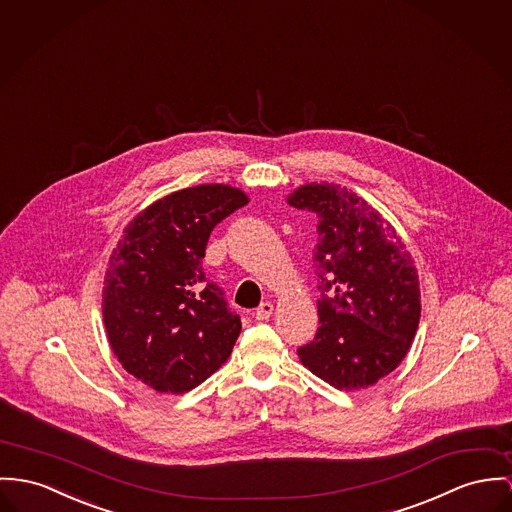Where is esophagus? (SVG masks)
Wrapping results in <instances>:
<instances>
[{
  "label": "esophagus",
  "mask_w": 512,
  "mask_h": 512,
  "mask_svg": "<svg viewBox=\"0 0 512 512\" xmlns=\"http://www.w3.org/2000/svg\"><path fill=\"white\" fill-rule=\"evenodd\" d=\"M273 310H275V306H273L271 302H265V304H261V306L255 310V319L265 321V319H269V317L273 315Z\"/></svg>",
  "instance_id": "obj_1"
}]
</instances>
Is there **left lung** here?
<instances>
[{
  "instance_id": "obj_1",
  "label": "left lung",
  "mask_w": 512,
  "mask_h": 512,
  "mask_svg": "<svg viewBox=\"0 0 512 512\" xmlns=\"http://www.w3.org/2000/svg\"><path fill=\"white\" fill-rule=\"evenodd\" d=\"M286 200L317 216L319 327L298 349L300 362L337 390H366L394 372L415 339L421 288L413 257L394 226L347 187L306 183Z\"/></svg>"
}]
</instances>
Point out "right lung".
<instances>
[{
	"instance_id": "right-lung-1",
	"label": "right lung",
	"mask_w": 512,
	"mask_h": 512,
	"mask_svg": "<svg viewBox=\"0 0 512 512\" xmlns=\"http://www.w3.org/2000/svg\"><path fill=\"white\" fill-rule=\"evenodd\" d=\"M249 197L210 183L138 212L109 257L103 321L122 368L159 394H185L232 354L241 331L202 269L210 232Z\"/></svg>"
}]
</instances>
